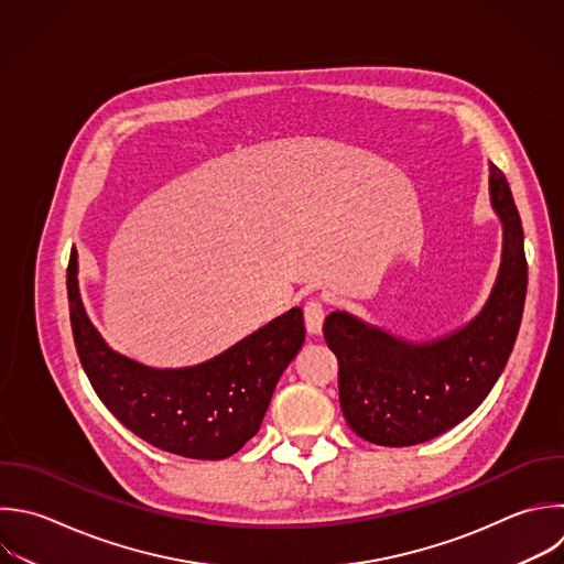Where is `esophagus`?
Segmentation results:
<instances>
[{
  "mask_svg": "<svg viewBox=\"0 0 564 564\" xmlns=\"http://www.w3.org/2000/svg\"><path fill=\"white\" fill-rule=\"evenodd\" d=\"M324 306L317 300H311L304 306V322H306V330L311 335H322V326H324Z\"/></svg>",
  "mask_w": 564,
  "mask_h": 564,
  "instance_id": "obj_1",
  "label": "esophagus"
}]
</instances>
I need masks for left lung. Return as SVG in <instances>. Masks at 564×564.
Wrapping results in <instances>:
<instances>
[{
    "instance_id": "8db88e82",
    "label": "left lung",
    "mask_w": 564,
    "mask_h": 564,
    "mask_svg": "<svg viewBox=\"0 0 564 564\" xmlns=\"http://www.w3.org/2000/svg\"><path fill=\"white\" fill-rule=\"evenodd\" d=\"M489 203L500 220V264L480 311L463 326L412 341L348 311L324 322L339 361V403L355 434L388 447L425 443L467 419L511 355L527 295L524 236L511 189L489 163Z\"/></svg>"
}]
</instances>
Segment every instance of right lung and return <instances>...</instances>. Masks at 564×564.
<instances>
[{
    "label": "right lung",
    "mask_w": 564,
    "mask_h": 564,
    "mask_svg": "<svg viewBox=\"0 0 564 564\" xmlns=\"http://www.w3.org/2000/svg\"><path fill=\"white\" fill-rule=\"evenodd\" d=\"M68 300L75 346L99 399L137 436L185 458H227L260 430L306 333L302 308L293 306L207 361L154 368L110 348L90 322L77 251L68 267Z\"/></svg>",
    "instance_id": "right-lung-1"
}]
</instances>
